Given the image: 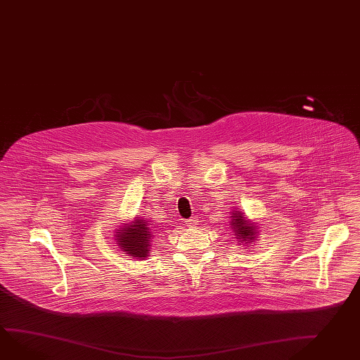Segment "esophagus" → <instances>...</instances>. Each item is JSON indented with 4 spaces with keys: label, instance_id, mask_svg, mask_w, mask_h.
Wrapping results in <instances>:
<instances>
[{
    "label": "esophagus",
    "instance_id": "esophagus-1",
    "mask_svg": "<svg viewBox=\"0 0 360 360\" xmlns=\"http://www.w3.org/2000/svg\"><path fill=\"white\" fill-rule=\"evenodd\" d=\"M185 224H186L188 227H194V226L198 224V219H197V217H193V218H191V219H186Z\"/></svg>",
    "mask_w": 360,
    "mask_h": 360
}]
</instances>
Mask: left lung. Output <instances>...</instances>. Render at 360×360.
Returning <instances> with one entry per match:
<instances>
[{
    "mask_svg": "<svg viewBox=\"0 0 360 360\" xmlns=\"http://www.w3.org/2000/svg\"><path fill=\"white\" fill-rule=\"evenodd\" d=\"M230 223L231 229L235 232V236L240 243H244L245 245H248L257 238V226L255 223L247 221V217L244 215V212H239V210L232 212Z\"/></svg>",
    "mask_w": 360,
    "mask_h": 360,
    "instance_id": "8db88e82",
    "label": "left lung"
}]
</instances>
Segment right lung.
<instances>
[{
  "label": "right lung",
  "mask_w": 360,
  "mask_h": 360,
  "mask_svg": "<svg viewBox=\"0 0 360 360\" xmlns=\"http://www.w3.org/2000/svg\"><path fill=\"white\" fill-rule=\"evenodd\" d=\"M121 250L130 258H148L150 253V241L153 239V233L148 227L146 219L136 217V221L125 223L122 227L117 229L115 235Z\"/></svg>",
  "instance_id": "obj_1"
}]
</instances>
